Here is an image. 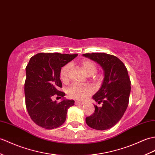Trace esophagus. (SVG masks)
Returning a JSON list of instances; mask_svg holds the SVG:
<instances>
[{
  "instance_id": "obj_1",
  "label": "esophagus",
  "mask_w": 155,
  "mask_h": 155,
  "mask_svg": "<svg viewBox=\"0 0 155 155\" xmlns=\"http://www.w3.org/2000/svg\"><path fill=\"white\" fill-rule=\"evenodd\" d=\"M84 103L82 102H79V101H75L74 104L75 105H83Z\"/></svg>"
}]
</instances>
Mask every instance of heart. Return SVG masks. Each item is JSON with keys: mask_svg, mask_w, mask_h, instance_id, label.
<instances>
[{"mask_svg": "<svg viewBox=\"0 0 155 155\" xmlns=\"http://www.w3.org/2000/svg\"><path fill=\"white\" fill-rule=\"evenodd\" d=\"M71 66L68 64L64 66L61 70L60 77L61 81L64 83L69 82V74ZM81 68L88 76L94 74L97 70V66L92 61L86 59L81 63ZM94 92V90L88 85H80L74 84L68 88L67 93L70 98L76 100H84Z\"/></svg>", "mask_w": 155, "mask_h": 155, "instance_id": "b5f03b06", "label": "heart"}]
</instances>
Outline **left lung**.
I'll return each instance as SVG.
<instances>
[{
    "label": "left lung",
    "mask_w": 155,
    "mask_h": 155,
    "mask_svg": "<svg viewBox=\"0 0 155 155\" xmlns=\"http://www.w3.org/2000/svg\"><path fill=\"white\" fill-rule=\"evenodd\" d=\"M82 55L98 63L104 74L101 87L92 96L102 105H94V112L86 117V123L97 130L110 129L121 120L128 106L131 81L127 68L120 59L110 54L92 53Z\"/></svg>",
    "instance_id": "1"
}]
</instances>
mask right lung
<instances>
[{
    "instance_id": "obj_1",
    "label": "right lung",
    "mask_w": 155,
    "mask_h": 155,
    "mask_svg": "<svg viewBox=\"0 0 155 155\" xmlns=\"http://www.w3.org/2000/svg\"><path fill=\"white\" fill-rule=\"evenodd\" d=\"M78 55L59 53H40L31 57L26 67L24 84L26 106L35 124L46 129L59 127L66 120L67 110L74 105L73 100H66L62 87L60 72ZM53 96L63 98L61 103L53 101Z\"/></svg>"
}]
</instances>
